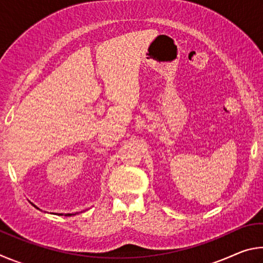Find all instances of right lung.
<instances>
[{
    "mask_svg": "<svg viewBox=\"0 0 263 263\" xmlns=\"http://www.w3.org/2000/svg\"><path fill=\"white\" fill-rule=\"evenodd\" d=\"M31 204H32V203H31ZM32 205H33L34 208H37V206L34 205V204H32ZM37 209H39V208H37ZM81 212H82V211H81ZM77 213H79V212H74V213H65V216H75V215H77ZM59 215H60V216H62V215H64V213H59Z\"/></svg>",
    "mask_w": 263,
    "mask_h": 263,
    "instance_id": "right-lung-1",
    "label": "right lung"
}]
</instances>
